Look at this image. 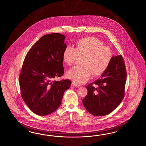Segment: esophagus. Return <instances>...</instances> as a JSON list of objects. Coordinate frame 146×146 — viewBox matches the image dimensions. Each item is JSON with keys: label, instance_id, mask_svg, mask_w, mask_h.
<instances>
[{"label": "esophagus", "instance_id": "esophagus-1", "mask_svg": "<svg viewBox=\"0 0 146 146\" xmlns=\"http://www.w3.org/2000/svg\"><path fill=\"white\" fill-rule=\"evenodd\" d=\"M72 86H74V87H79L80 85H78V84H76L75 82H72L71 84Z\"/></svg>", "mask_w": 146, "mask_h": 146}]
</instances>
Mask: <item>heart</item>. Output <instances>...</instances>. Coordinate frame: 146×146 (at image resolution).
<instances>
[{
	"label": "heart",
	"mask_w": 146,
	"mask_h": 146,
	"mask_svg": "<svg viewBox=\"0 0 146 146\" xmlns=\"http://www.w3.org/2000/svg\"><path fill=\"white\" fill-rule=\"evenodd\" d=\"M82 57L81 66H76L67 73L68 78L78 84H83L91 75L98 76L109 68L112 58L110 48L95 37H86L78 39L75 47H66L62 53L63 60L71 66L78 57Z\"/></svg>",
	"instance_id": "heart-1"
}]
</instances>
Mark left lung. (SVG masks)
<instances>
[{"label":"left lung","mask_w":146,"mask_h":146,"mask_svg":"<svg viewBox=\"0 0 146 146\" xmlns=\"http://www.w3.org/2000/svg\"><path fill=\"white\" fill-rule=\"evenodd\" d=\"M126 79L123 57L121 55L112 56L109 68L101 76L86 86L88 94L82 101L86 110L96 116L110 113L124 98Z\"/></svg>","instance_id":"obj_1"}]
</instances>
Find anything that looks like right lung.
Returning <instances> with one entry per match:
<instances>
[{"instance_id":"add662e5","label":"right lung","mask_w":146,"mask_h":146,"mask_svg":"<svg viewBox=\"0 0 146 146\" xmlns=\"http://www.w3.org/2000/svg\"><path fill=\"white\" fill-rule=\"evenodd\" d=\"M65 36L53 33L42 36L33 46L24 60L19 75L23 99L38 115L52 113L60 107L68 79L53 80L64 74L62 53L66 47Z\"/></svg>"}]
</instances>
